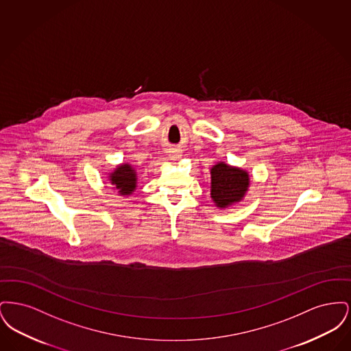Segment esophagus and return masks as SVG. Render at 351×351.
<instances>
[{
  "label": "esophagus",
  "mask_w": 351,
  "mask_h": 351,
  "mask_svg": "<svg viewBox=\"0 0 351 351\" xmlns=\"http://www.w3.org/2000/svg\"><path fill=\"white\" fill-rule=\"evenodd\" d=\"M176 156H178V155H172V158H176Z\"/></svg>",
  "instance_id": "esophagus-1"
}]
</instances>
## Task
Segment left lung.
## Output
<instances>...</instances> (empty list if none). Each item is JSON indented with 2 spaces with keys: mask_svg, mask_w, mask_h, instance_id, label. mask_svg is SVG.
<instances>
[{
  "mask_svg": "<svg viewBox=\"0 0 351 351\" xmlns=\"http://www.w3.org/2000/svg\"><path fill=\"white\" fill-rule=\"evenodd\" d=\"M210 197L218 208H226L242 200L249 189V173L223 162L210 169Z\"/></svg>",
  "mask_w": 351,
  "mask_h": 351,
  "instance_id": "1",
  "label": "left lung"
}]
</instances>
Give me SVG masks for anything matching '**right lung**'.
<instances>
[{
  "label": "right lung",
  "instance_id": "add662e5",
  "mask_svg": "<svg viewBox=\"0 0 351 351\" xmlns=\"http://www.w3.org/2000/svg\"><path fill=\"white\" fill-rule=\"evenodd\" d=\"M109 180L119 195H132L136 188V172L130 165H119L113 172L109 173Z\"/></svg>",
  "mask_w": 351,
  "mask_h": 351
}]
</instances>
